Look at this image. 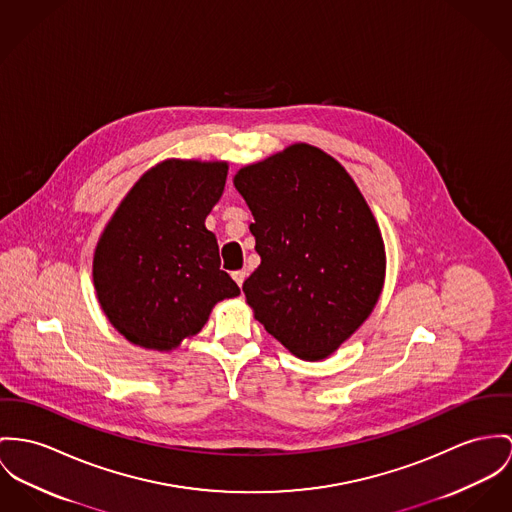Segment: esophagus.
I'll use <instances>...</instances> for the list:
<instances>
[{"instance_id":"obj_1","label":"esophagus","mask_w":512,"mask_h":512,"mask_svg":"<svg viewBox=\"0 0 512 512\" xmlns=\"http://www.w3.org/2000/svg\"><path fill=\"white\" fill-rule=\"evenodd\" d=\"M232 276H234L237 286L241 288V286H243V282H245V278H247V273H245V271H236V273H232Z\"/></svg>"}]
</instances>
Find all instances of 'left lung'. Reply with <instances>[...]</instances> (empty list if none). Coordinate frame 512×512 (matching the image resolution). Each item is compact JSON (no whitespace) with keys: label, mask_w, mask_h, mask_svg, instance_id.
Here are the masks:
<instances>
[{"label":"left lung","mask_w":512,"mask_h":512,"mask_svg":"<svg viewBox=\"0 0 512 512\" xmlns=\"http://www.w3.org/2000/svg\"><path fill=\"white\" fill-rule=\"evenodd\" d=\"M234 187L261 255L243 282L255 319L302 360L331 356L384 288L386 247L368 202L337 159L304 142L241 167Z\"/></svg>","instance_id":"1"}]
</instances>
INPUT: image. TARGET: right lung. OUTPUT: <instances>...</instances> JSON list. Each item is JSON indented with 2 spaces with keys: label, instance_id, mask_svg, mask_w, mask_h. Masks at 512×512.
<instances>
[{
  "label": "right lung",
  "instance_id": "right-lung-1",
  "mask_svg": "<svg viewBox=\"0 0 512 512\" xmlns=\"http://www.w3.org/2000/svg\"><path fill=\"white\" fill-rule=\"evenodd\" d=\"M228 161L165 159L120 200L93 253V286L118 333L169 353L204 327L212 308L239 296L220 271L204 220L224 193Z\"/></svg>",
  "mask_w": 512,
  "mask_h": 512
}]
</instances>
